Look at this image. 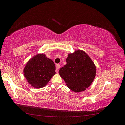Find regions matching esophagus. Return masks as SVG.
Segmentation results:
<instances>
[{
    "label": "esophagus",
    "mask_w": 125,
    "mask_h": 125,
    "mask_svg": "<svg viewBox=\"0 0 125 125\" xmlns=\"http://www.w3.org/2000/svg\"><path fill=\"white\" fill-rule=\"evenodd\" d=\"M56 73H58V69L60 68V65H59V64H57V65L56 66Z\"/></svg>",
    "instance_id": "obj_1"
}]
</instances>
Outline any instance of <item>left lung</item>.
Here are the masks:
<instances>
[{
  "instance_id": "8db88e82",
  "label": "left lung",
  "mask_w": 125,
  "mask_h": 125,
  "mask_svg": "<svg viewBox=\"0 0 125 125\" xmlns=\"http://www.w3.org/2000/svg\"><path fill=\"white\" fill-rule=\"evenodd\" d=\"M66 62L59 71L60 77L73 91L85 90L95 76L96 67L92 60L84 51L78 50L68 54Z\"/></svg>"
}]
</instances>
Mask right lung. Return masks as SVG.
I'll return each mask as SVG.
<instances>
[{
  "label": "right lung",
  "instance_id": "right-lung-1",
  "mask_svg": "<svg viewBox=\"0 0 125 125\" xmlns=\"http://www.w3.org/2000/svg\"><path fill=\"white\" fill-rule=\"evenodd\" d=\"M55 65L53 61L44 54L33 57L26 63L24 75L29 83L35 88L46 85L55 74Z\"/></svg>",
  "mask_w": 125,
  "mask_h": 125
}]
</instances>
